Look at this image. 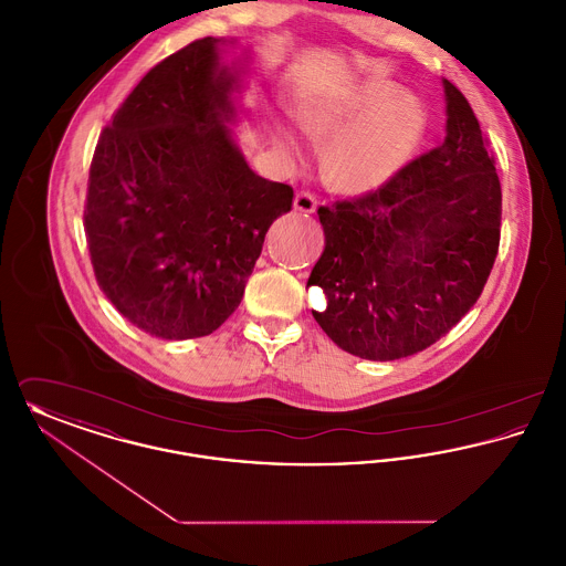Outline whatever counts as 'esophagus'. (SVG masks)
<instances>
[{
  "label": "esophagus",
  "instance_id": "obj_1",
  "mask_svg": "<svg viewBox=\"0 0 566 566\" xmlns=\"http://www.w3.org/2000/svg\"><path fill=\"white\" fill-rule=\"evenodd\" d=\"M316 206H318V201H316V197H314L312 192H307V190H301V192H296V212H301V214H312V212H316Z\"/></svg>",
  "mask_w": 566,
  "mask_h": 566
}]
</instances>
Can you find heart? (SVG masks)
Listing matches in <instances>:
<instances>
[{
	"instance_id": "obj_1",
	"label": "heart",
	"mask_w": 566,
	"mask_h": 566,
	"mask_svg": "<svg viewBox=\"0 0 566 566\" xmlns=\"http://www.w3.org/2000/svg\"><path fill=\"white\" fill-rule=\"evenodd\" d=\"M296 125L312 142L326 144V178L348 195H369L399 176L427 135V112L388 81L352 82L310 95L296 108ZM289 161L303 159L291 132L277 134Z\"/></svg>"
}]
</instances>
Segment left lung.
<instances>
[{
	"instance_id": "1",
	"label": "left lung",
	"mask_w": 566,
	"mask_h": 566,
	"mask_svg": "<svg viewBox=\"0 0 566 566\" xmlns=\"http://www.w3.org/2000/svg\"><path fill=\"white\" fill-rule=\"evenodd\" d=\"M446 139L384 189L318 208L324 252L307 286L324 333L367 360L427 350L475 305L501 240V182L467 97L450 81Z\"/></svg>"
}]
</instances>
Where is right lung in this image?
Wrapping results in <instances>:
<instances>
[{
	"instance_id": "obj_1",
	"label": "right lung",
	"mask_w": 566,
	"mask_h": 566,
	"mask_svg": "<svg viewBox=\"0 0 566 566\" xmlns=\"http://www.w3.org/2000/svg\"><path fill=\"white\" fill-rule=\"evenodd\" d=\"M201 38L155 65L114 112L88 171L84 233L99 289L148 335L195 339L240 305L293 189L235 142L240 72Z\"/></svg>"
}]
</instances>
